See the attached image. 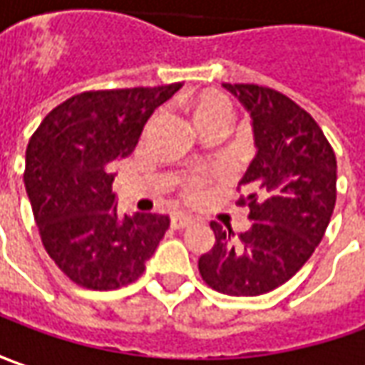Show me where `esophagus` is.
<instances>
[{
  "instance_id": "1",
  "label": "esophagus",
  "mask_w": 365,
  "mask_h": 365,
  "mask_svg": "<svg viewBox=\"0 0 365 365\" xmlns=\"http://www.w3.org/2000/svg\"><path fill=\"white\" fill-rule=\"evenodd\" d=\"M192 222H194V218H192L190 214H182V212H180V214H175V216L171 218V226H173V228H185V226H190Z\"/></svg>"
}]
</instances>
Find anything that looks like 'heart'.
<instances>
[{
  "label": "heart",
  "instance_id": "obj_1",
  "mask_svg": "<svg viewBox=\"0 0 365 365\" xmlns=\"http://www.w3.org/2000/svg\"><path fill=\"white\" fill-rule=\"evenodd\" d=\"M232 103L220 93H204L195 98L194 115L197 125H207L214 120H232ZM212 173H194L183 183V192L187 197H195L202 194V190L210 182Z\"/></svg>",
  "mask_w": 365,
  "mask_h": 365
}]
</instances>
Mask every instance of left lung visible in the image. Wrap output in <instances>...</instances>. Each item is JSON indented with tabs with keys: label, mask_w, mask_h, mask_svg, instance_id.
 <instances>
[{
	"label": "left lung",
	"mask_w": 365,
	"mask_h": 365,
	"mask_svg": "<svg viewBox=\"0 0 365 365\" xmlns=\"http://www.w3.org/2000/svg\"><path fill=\"white\" fill-rule=\"evenodd\" d=\"M252 117L257 158L236 200L250 228L238 236L212 222L216 242L197 269L207 287L232 297L264 295L315 252L337 197V161L317 120L289 96L258 84H224Z\"/></svg>",
	"instance_id": "1"
}]
</instances>
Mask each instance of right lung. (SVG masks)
<instances>
[{"instance_id": "1", "label": "right lung", "mask_w": 365, "mask_h": 365, "mask_svg": "<svg viewBox=\"0 0 365 365\" xmlns=\"http://www.w3.org/2000/svg\"><path fill=\"white\" fill-rule=\"evenodd\" d=\"M182 82L86 91L52 108L26 149L24 183L46 252L72 283L113 291L137 281L170 228L165 214H119L113 163Z\"/></svg>"}]
</instances>
